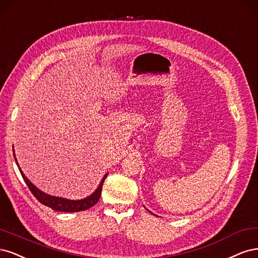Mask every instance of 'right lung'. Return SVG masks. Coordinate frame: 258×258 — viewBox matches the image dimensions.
<instances>
[{
    "mask_svg": "<svg viewBox=\"0 0 258 258\" xmlns=\"http://www.w3.org/2000/svg\"><path fill=\"white\" fill-rule=\"evenodd\" d=\"M14 156H15V153H14ZM16 163H17V161H16ZM17 165H18V163H17ZM18 168L20 170V173H21L24 182H26V184L30 188L31 193L35 196L37 201L43 205L51 208V209H53L55 211H61V212H79V211L87 210V209H89V208L94 206L99 201V197H101V195H102L103 183L107 177V173H106L104 178L102 179L101 183H99L98 187L96 188V190L92 195H90L89 197H87L85 199H81V201H70V199L50 196V195L45 194L44 192H41V190H39L36 186L33 185L30 182V180L26 176H24V173L21 171L19 165H18Z\"/></svg>",
    "mask_w": 258,
    "mask_h": 258,
    "instance_id": "add662e5",
    "label": "right lung"
}]
</instances>
